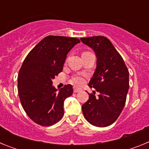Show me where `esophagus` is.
<instances>
[{
	"label": "esophagus",
	"instance_id": "34e87169",
	"mask_svg": "<svg viewBox=\"0 0 149 149\" xmlns=\"http://www.w3.org/2000/svg\"><path fill=\"white\" fill-rule=\"evenodd\" d=\"M73 90H74V93H78V92H80V91L81 90V89H80V88H78V87H75V86H74Z\"/></svg>",
	"mask_w": 149,
	"mask_h": 149
}]
</instances>
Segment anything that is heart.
<instances>
[{
	"label": "heart",
	"instance_id": "1",
	"mask_svg": "<svg viewBox=\"0 0 149 149\" xmlns=\"http://www.w3.org/2000/svg\"><path fill=\"white\" fill-rule=\"evenodd\" d=\"M85 53H88V52H84L83 54H85ZM86 77V74H83V75H77V76H74L72 78V83L74 84V85H81L84 82V79L85 77Z\"/></svg>",
	"mask_w": 149,
	"mask_h": 149
}]
</instances>
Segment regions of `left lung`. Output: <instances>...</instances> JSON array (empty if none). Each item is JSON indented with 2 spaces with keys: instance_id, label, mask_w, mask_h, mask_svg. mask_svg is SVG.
I'll return each instance as SVG.
<instances>
[{
  "instance_id": "obj_1",
  "label": "left lung",
  "mask_w": 149,
  "mask_h": 149,
  "mask_svg": "<svg viewBox=\"0 0 149 149\" xmlns=\"http://www.w3.org/2000/svg\"><path fill=\"white\" fill-rule=\"evenodd\" d=\"M93 48L97 56V67L89 86L95 92L82 105L85 119L96 127H107L119 116L125 104L129 89V72L122 56L104 36L81 38Z\"/></svg>"
}]
</instances>
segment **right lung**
<instances>
[{
    "label": "right lung",
    "mask_w": 149,
    "mask_h": 149,
    "mask_svg": "<svg viewBox=\"0 0 149 149\" xmlns=\"http://www.w3.org/2000/svg\"><path fill=\"white\" fill-rule=\"evenodd\" d=\"M77 38L48 36L30 51L24 60L18 77L21 104L27 115L42 126H51L64 115L63 103L73 93L71 84L57 92L52 80L63 71L67 54Z\"/></svg>",
    "instance_id": "1"
}]
</instances>
